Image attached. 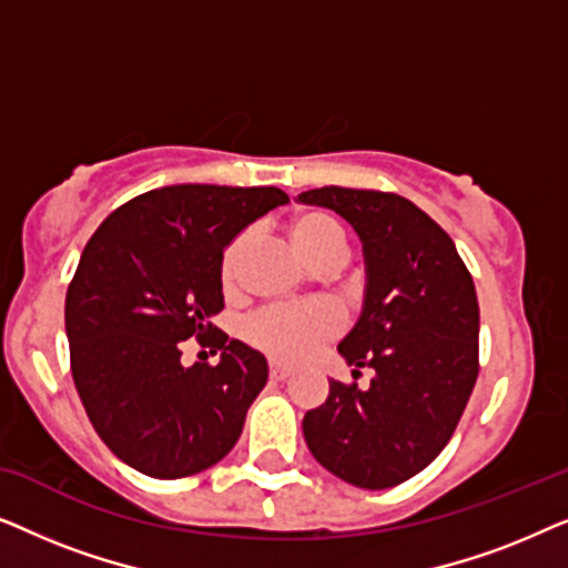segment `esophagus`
<instances>
[{
  "mask_svg": "<svg viewBox=\"0 0 568 568\" xmlns=\"http://www.w3.org/2000/svg\"><path fill=\"white\" fill-rule=\"evenodd\" d=\"M268 375H271V379H276V383H282V379H286V377H292V369H286V367H282V364H271Z\"/></svg>",
  "mask_w": 568,
  "mask_h": 568,
  "instance_id": "esophagus-1",
  "label": "esophagus"
}]
</instances>
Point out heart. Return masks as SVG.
Returning <instances> with one entry per match:
<instances>
[{"mask_svg":"<svg viewBox=\"0 0 568 568\" xmlns=\"http://www.w3.org/2000/svg\"><path fill=\"white\" fill-rule=\"evenodd\" d=\"M286 235L300 258L313 268L338 266L346 253L344 232L331 216L321 212L294 214L286 224ZM247 251V237L240 235L224 247L220 261V276L224 290H235L240 282ZM341 315L328 305H300V307H278L255 315L247 323V341L266 352L271 359L284 364H302L321 346L338 336Z\"/></svg>","mask_w":568,"mask_h":568,"instance_id":"heart-1","label":"heart"}]
</instances>
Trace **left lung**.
<instances>
[{"instance_id": "8db88e82", "label": "left lung", "mask_w": 568, "mask_h": 568, "mask_svg": "<svg viewBox=\"0 0 568 568\" xmlns=\"http://www.w3.org/2000/svg\"><path fill=\"white\" fill-rule=\"evenodd\" d=\"M352 224L364 300L338 354L367 390L331 379L302 434L325 470L379 491L422 473L453 437L478 377V297L453 237L395 193L325 185L297 196Z\"/></svg>"}]
</instances>
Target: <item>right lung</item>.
<instances>
[{
  "mask_svg": "<svg viewBox=\"0 0 568 568\" xmlns=\"http://www.w3.org/2000/svg\"><path fill=\"white\" fill-rule=\"evenodd\" d=\"M286 201L274 185H165L115 209L84 245L64 307L72 377L100 439L129 468L185 478L235 447L268 364L209 323L224 307L220 261ZM191 335L221 348L216 368L182 367L180 341Z\"/></svg>",
  "mask_w": 568,
  "mask_h": 568,
  "instance_id": "1",
  "label": "right lung"
}]
</instances>
